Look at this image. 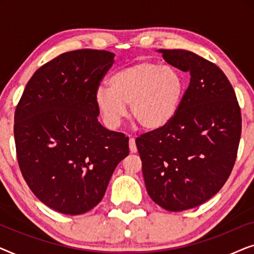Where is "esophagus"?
I'll return each mask as SVG.
<instances>
[{
  "mask_svg": "<svg viewBox=\"0 0 254 254\" xmlns=\"http://www.w3.org/2000/svg\"><path fill=\"white\" fill-rule=\"evenodd\" d=\"M129 150L131 154H135V152L137 151L136 143H135V138H133V137L129 138Z\"/></svg>",
  "mask_w": 254,
  "mask_h": 254,
  "instance_id": "esophagus-1",
  "label": "esophagus"
}]
</instances>
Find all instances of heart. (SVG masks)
<instances>
[{"instance_id":"heart-1","label":"heart","mask_w":254,"mask_h":254,"mask_svg":"<svg viewBox=\"0 0 254 254\" xmlns=\"http://www.w3.org/2000/svg\"><path fill=\"white\" fill-rule=\"evenodd\" d=\"M186 91L183 72L172 65L141 61L114 71L109 88L99 86L96 105L109 128H117L127 114L147 131H157L175 120Z\"/></svg>"}]
</instances>
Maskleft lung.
<instances>
[{"label": "left lung", "instance_id": "left-lung-1", "mask_svg": "<svg viewBox=\"0 0 254 254\" xmlns=\"http://www.w3.org/2000/svg\"><path fill=\"white\" fill-rule=\"evenodd\" d=\"M158 52L190 72V85L175 120L141 135L136 147L149 196L166 210L182 211L206 202L228 180L242 133L241 109L213 62L185 50Z\"/></svg>", "mask_w": 254, "mask_h": 254}]
</instances>
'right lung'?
<instances>
[{
  "label": "right lung",
  "instance_id": "right-lung-1",
  "mask_svg": "<svg viewBox=\"0 0 254 254\" xmlns=\"http://www.w3.org/2000/svg\"><path fill=\"white\" fill-rule=\"evenodd\" d=\"M113 62L107 51L59 55L34 72L16 107L20 171L34 195L59 213L79 215L96 207L129 154L128 137L97 119L96 91Z\"/></svg>",
  "mask_w": 254,
  "mask_h": 254
}]
</instances>
